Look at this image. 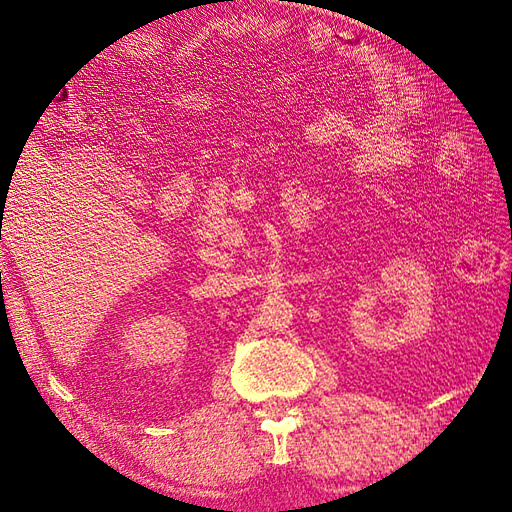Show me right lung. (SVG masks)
<instances>
[{
  "label": "right lung",
  "mask_w": 512,
  "mask_h": 512,
  "mask_svg": "<svg viewBox=\"0 0 512 512\" xmlns=\"http://www.w3.org/2000/svg\"><path fill=\"white\" fill-rule=\"evenodd\" d=\"M2 219H4V217H2Z\"/></svg>",
  "instance_id": "obj_1"
}]
</instances>
